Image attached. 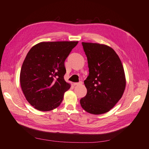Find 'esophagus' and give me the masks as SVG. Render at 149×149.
Segmentation results:
<instances>
[{
    "mask_svg": "<svg viewBox=\"0 0 149 149\" xmlns=\"http://www.w3.org/2000/svg\"><path fill=\"white\" fill-rule=\"evenodd\" d=\"M83 82L82 81H79V83H74L73 84L74 86H76V85H79V84H82Z\"/></svg>",
    "mask_w": 149,
    "mask_h": 149,
    "instance_id": "34e87169",
    "label": "esophagus"
}]
</instances>
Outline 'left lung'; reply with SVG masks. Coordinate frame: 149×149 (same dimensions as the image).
<instances>
[{
	"label": "left lung",
	"instance_id": "8db88e82",
	"mask_svg": "<svg viewBox=\"0 0 149 149\" xmlns=\"http://www.w3.org/2000/svg\"><path fill=\"white\" fill-rule=\"evenodd\" d=\"M87 56L89 75L84 81L87 94L81 106L93 114L109 111L123 95L125 88L124 68L119 56L106 45L82 42Z\"/></svg>",
	"mask_w": 149,
	"mask_h": 149
}]
</instances>
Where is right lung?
<instances>
[{
	"label": "right lung",
	"mask_w": 149,
	"mask_h": 149,
	"mask_svg": "<svg viewBox=\"0 0 149 149\" xmlns=\"http://www.w3.org/2000/svg\"><path fill=\"white\" fill-rule=\"evenodd\" d=\"M78 42H40L22 64L20 81L26 100L36 109L49 111L60 105L70 84L64 79L65 61Z\"/></svg>",
	"instance_id": "add662e5"
}]
</instances>
